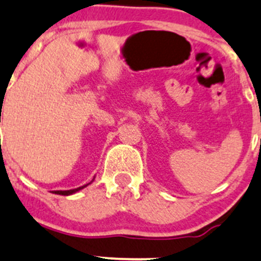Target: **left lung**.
Returning <instances> with one entry per match:
<instances>
[{"label":"left lung","mask_w":261,"mask_h":261,"mask_svg":"<svg viewBox=\"0 0 261 261\" xmlns=\"http://www.w3.org/2000/svg\"><path fill=\"white\" fill-rule=\"evenodd\" d=\"M260 143H261V139H260Z\"/></svg>","instance_id":"left-lung-1"}]
</instances>
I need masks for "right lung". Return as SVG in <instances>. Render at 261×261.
<instances>
[{
    "label": "right lung",
    "mask_w": 261,
    "mask_h": 261,
    "mask_svg": "<svg viewBox=\"0 0 261 261\" xmlns=\"http://www.w3.org/2000/svg\"><path fill=\"white\" fill-rule=\"evenodd\" d=\"M0 122H1V120H0ZM94 179H95V177H94ZM94 179H92V181H94ZM91 182H89V184H91ZM89 184L84 185V187L76 188V189H71V190H56V192H54V194H59V195H71V194H74V193H77V192H79V190H81V189H84V188H86Z\"/></svg>",
    "instance_id": "right-lung-1"
}]
</instances>
